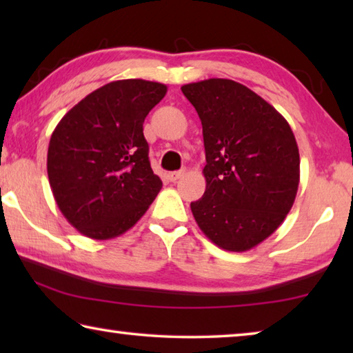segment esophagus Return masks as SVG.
Masks as SVG:
<instances>
[{"label":"esophagus","mask_w":353,"mask_h":353,"mask_svg":"<svg viewBox=\"0 0 353 353\" xmlns=\"http://www.w3.org/2000/svg\"><path fill=\"white\" fill-rule=\"evenodd\" d=\"M183 174H185L183 170H181V171H172V172H170V174H168V179H170L171 182H176V181H179V179H181V177H183Z\"/></svg>","instance_id":"esophagus-1"}]
</instances>
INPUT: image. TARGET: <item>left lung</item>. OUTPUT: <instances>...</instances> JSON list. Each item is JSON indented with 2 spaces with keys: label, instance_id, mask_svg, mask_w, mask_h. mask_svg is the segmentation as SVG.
<instances>
[{
  "label": "left lung",
  "instance_id": "1",
  "mask_svg": "<svg viewBox=\"0 0 353 353\" xmlns=\"http://www.w3.org/2000/svg\"><path fill=\"white\" fill-rule=\"evenodd\" d=\"M204 135L207 187L191 212L218 248L244 252L272 235L294 204L301 159L286 119L240 82L182 85Z\"/></svg>",
  "mask_w": 353,
  "mask_h": 353
}]
</instances>
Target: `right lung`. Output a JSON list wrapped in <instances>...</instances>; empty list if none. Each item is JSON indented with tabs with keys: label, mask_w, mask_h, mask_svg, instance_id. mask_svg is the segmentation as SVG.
I'll return each mask as SVG.
<instances>
[{
	"label": "right lung",
	"mask_w": 353,
	"mask_h": 353,
	"mask_svg": "<svg viewBox=\"0 0 353 353\" xmlns=\"http://www.w3.org/2000/svg\"><path fill=\"white\" fill-rule=\"evenodd\" d=\"M165 83H105L65 113L48 146V179L59 210L82 235L109 240L137 224L162 181L149 163L143 123Z\"/></svg>",
	"instance_id": "1"
}]
</instances>
